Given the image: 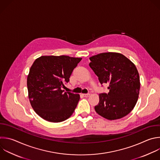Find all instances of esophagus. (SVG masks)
<instances>
[{
    "instance_id": "esophagus-1",
    "label": "esophagus",
    "mask_w": 160,
    "mask_h": 160,
    "mask_svg": "<svg viewBox=\"0 0 160 160\" xmlns=\"http://www.w3.org/2000/svg\"><path fill=\"white\" fill-rule=\"evenodd\" d=\"M82 95L83 97H88L90 95V93H83Z\"/></svg>"
}]
</instances>
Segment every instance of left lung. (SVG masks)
Masks as SVG:
<instances>
[{
  "instance_id": "8db88e82",
  "label": "left lung",
  "mask_w": 160,
  "mask_h": 160,
  "mask_svg": "<svg viewBox=\"0 0 160 160\" xmlns=\"http://www.w3.org/2000/svg\"><path fill=\"white\" fill-rule=\"evenodd\" d=\"M89 59V66L100 83L109 84V92L99 94L96 112L109 120L127 116L134 109L139 93V75L135 65L118 52L100 53Z\"/></svg>"
}]
</instances>
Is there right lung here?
I'll return each instance as SVG.
<instances>
[{
	"label": "right lung",
	"instance_id": "obj_1",
	"mask_svg": "<svg viewBox=\"0 0 160 160\" xmlns=\"http://www.w3.org/2000/svg\"><path fill=\"white\" fill-rule=\"evenodd\" d=\"M81 58L42 56L32 65L27 78L28 96L36 113L46 121L60 122L75 111L80 95L64 92Z\"/></svg>",
	"mask_w": 160,
	"mask_h": 160
}]
</instances>
